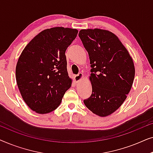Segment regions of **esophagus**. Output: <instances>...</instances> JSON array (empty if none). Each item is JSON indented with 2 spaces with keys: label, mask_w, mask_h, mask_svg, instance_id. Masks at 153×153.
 <instances>
[{
  "label": "esophagus",
  "mask_w": 153,
  "mask_h": 153,
  "mask_svg": "<svg viewBox=\"0 0 153 153\" xmlns=\"http://www.w3.org/2000/svg\"><path fill=\"white\" fill-rule=\"evenodd\" d=\"M83 73H81V72L79 73L78 74L75 75V76H74L75 81H76V82H79V81H81V79H83Z\"/></svg>",
  "instance_id": "34e87169"
}]
</instances>
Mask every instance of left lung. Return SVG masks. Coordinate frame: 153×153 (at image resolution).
I'll return each instance as SVG.
<instances>
[{
    "mask_svg": "<svg viewBox=\"0 0 153 153\" xmlns=\"http://www.w3.org/2000/svg\"><path fill=\"white\" fill-rule=\"evenodd\" d=\"M79 36L88 53L92 94L85 105L101 117L116 111L127 98L134 79V65L128 51L114 33L83 29Z\"/></svg>",
    "mask_w": 153,
    "mask_h": 153,
    "instance_id": "8db88e82",
    "label": "left lung"
}]
</instances>
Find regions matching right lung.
Returning <instances> with one entry per match:
<instances>
[{
	"label": "right lung",
	"instance_id": "1",
	"mask_svg": "<svg viewBox=\"0 0 153 153\" xmlns=\"http://www.w3.org/2000/svg\"><path fill=\"white\" fill-rule=\"evenodd\" d=\"M76 29L54 27L37 35L23 50L16 66V80L26 104L37 114L57 108L72 79L65 51L76 38Z\"/></svg>",
	"mask_w": 153,
	"mask_h": 153
}]
</instances>
